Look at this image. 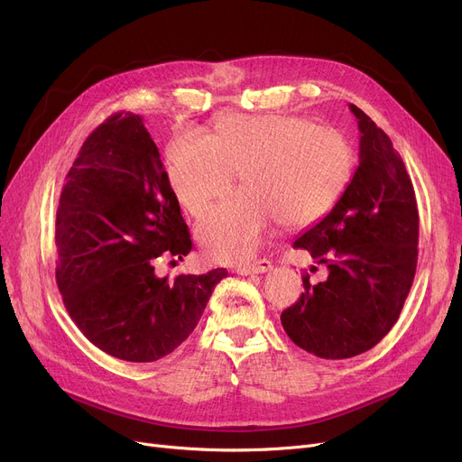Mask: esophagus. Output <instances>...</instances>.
Returning <instances> with one entry per match:
<instances>
[{
    "label": "esophagus",
    "instance_id": "esophagus-1",
    "mask_svg": "<svg viewBox=\"0 0 462 462\" xmlns=\"http://www.w3.org/2000/svg\"><path fill=\"white\" fill-rule=\"evenodd\" d=\"M272 270V262L268 258H260L256 262L251 263H244V265H237V273L239 275H253V273H265Z\"/></svg>",
    "mask_w": 462,
    "mask_h": 462
}]
</instances>
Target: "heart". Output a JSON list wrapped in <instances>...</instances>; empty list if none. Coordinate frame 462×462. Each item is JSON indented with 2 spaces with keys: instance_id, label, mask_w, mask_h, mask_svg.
Wrapping results in <instances>:
<instances>
[{
  "instance_id": "heart-1",
  "label": "heart",
  "mask_w": 462,
  "mask_h": 462,
  "mask_svg": "<svg viewBox=\"0 0 462 462\" xmlns=\"http://www.w3.org/2000/svg\"><path fill=\"white\" fill-rule=\"evenodd\" d=\"M356 168L352 142L298 116L226 114L208 134L181 133L168 148V181L180 206L204 215L244 170L245 190L215 208L197 228L208 256L251 258L273 226L307 228L341 202Z\"/></svg>"
}]
</instances>
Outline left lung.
Wrapping results in <instances>:
<instances>
[{
  "label": "left lung",
  "mask_w": 462,
  "mask_h": 462,
  "mask_svg": "<svg viewBox=\"0 0 462 462\" xmlns=\"http://www.w3.org/2000/svg\"><path fill=\"white\" fill-rule=\"evenodd\" d=\"M350 110L361 133L359 166L341 202L294 241L329 275L319 284L305 275V292L281 314L286 335L324 359L378 345L399 320L418 265L414 185L390 136L356 105Z\"/></svg>",
  "instance_id": "left-lung-1"
}]
</instances>
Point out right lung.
<instances>
[{
  "label": "right lung",
  "instance_id": "1",
  "mask_svg": "<svg viewBox=\"0 0 462 462\" xmlns=\"http://www.w3.org/2000/svg\"><path fill=\"white\" fill-rule=\"evenodd\" d=\"M56 282L70 319L103 352L133 363L174 352L197 328L225 268L155 275L192 241L140 116L117 112L82 143L56 213Z\"/></svg>",
  "mask_w": 462,
  "mask_h": 462
}]
</instances>
